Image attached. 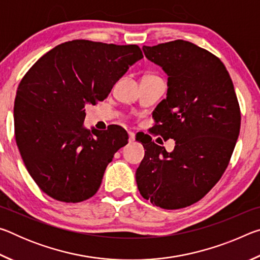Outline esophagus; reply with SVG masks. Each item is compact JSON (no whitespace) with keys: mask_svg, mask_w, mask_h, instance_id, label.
Returning a JSON list of instances; mask_svg holds the SVG:
<instances>
[{"mask_svg":"<svg viewBox=\"0 0 260 260\" xmlns=\"http://www.w3.org/2000/svg\"><path fill=\"white\" fill-rule=\"evenodd\" d=\"M128 141H129V143L134 142V141H135V134L133 133V132H129V133H128Z\"/></svg>","mask_w":260,"mask_h":260,"instance_id":"obj_1","label":"esophagus"}]
</instances>
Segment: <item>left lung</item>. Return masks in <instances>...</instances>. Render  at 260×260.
<instances>
[{"instance_id":"obj_1","label":"left lung","mask_w":260,"mask_h":260,"mask_svg":"<svg viewBox=\"0 0 260 260\" xmlns=\"http://www.w3.org/2000/svg\"><path fill=\"white\" fill-rule=\"evenodd\" d=\"M142 49L169 76L166 99L152 112L151 132L173 139L175 147L167 152L150 135L139 139L146 151L136 183L153 205L186 208L213 188L234 151L241 126L234 85L222 61L191 42L175 40Z\"/></svg>"}]
</instances>
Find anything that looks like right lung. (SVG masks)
I'll list each match as a JSON object with an SVG mask.
<instances>
[{
    "label": "right lung",
    "mask_w": 260,
    "mask_h": 260,
    "mask_svg": "<svg viewBox=\"0 0 260 260\" xmlns=\"http://www.w3.org/2000/svg\"><path fill=\"white\" fill-rule=\"evenodd\" d=\"M141 58L136 45L73 40L48 51L21 79L14 108L16 142L29 175L47 195L78 203L99 190L128 134L118 125L85 128V107L107 99Z\"/></svg>",
    "instance_id": "1"
}]
</instances>
